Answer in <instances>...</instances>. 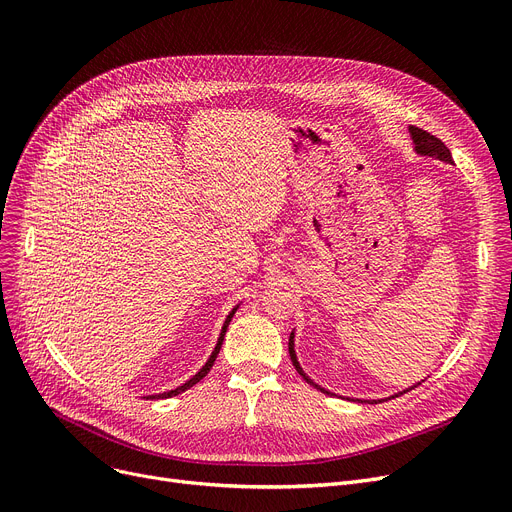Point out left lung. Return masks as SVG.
<instances>
[{
    "mask_svg": "<svg viewBox=\"0 0 512 512\" xmlns=\"http://www.w3.org/2000/svg\"><path fill=\"white\" fill-rule=\"evenodd\" d=\"M408 133H410V139H412V150H415V154H419V156H429V158H435V160H442V162H446V164H454L452 154H450V150L446 148V145L442 143V139H437L435 135H431V133H427V131H423V129H419V127H408ZM289 356H291V362H294L296 371L304 377V381H306V383H310V385H312V387H316V389H321L323 394H331V396H335L333 392H329V389L321 387L319 383H314V381L304 373L302 364H300V360H298V354H296V329H291V333H289ZM417 385H421V381H417L415 385H408L406 389H402V392H398V394H406V392H410V389H415ZM398 394H392L389 398H396ZM389 398H375V400L348 398V400L377 404V402H383V400H389Z\"/></svg>",
    "mask_w": 512,
    "mask_h": 512,
    "instance_id": "1",
    "label": "left lung"
}]
</instances>
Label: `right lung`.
Returning <instances> with one entry per match:
<instances>
[{
	"label": "right lung",
	"mask_w": 512,
	"mask_h": 512,
	"mask_svg": "<svg viewBox=\"0 0 512 512\" xmlns=\"http://www.w3.org/2000/svg\"><path fill=\"white\" fill-rule=\"evenodd\" d=\"M241 304V302H239ZM239 304L235 306V308H231V312L227 314V319H225V323H223V327H221V333H218V339H216V346H214V350H212V354L208 356V360H206V364L204 367L193 375L191 379H187L185 383H181L179 387H175V389H168V392H162V394H154V396H148L150 400H160V398H173V396H177V394H181V392H185V389H189V387H193L196 385L198 381H202L206 375H208V371L212 369V364H214V360H216V356H218V352H221V346H223V339H225V333H227V327H229V323H231V319L235 316V312H237V308H239Z\"/></svg>",
	"instance_id": "obj_1"
}]
</instances>
